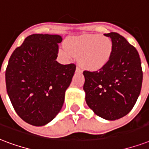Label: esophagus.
Here are the masks:
<instances>
[{"label":"esophagus","instance_id":"34e87169","mask_svg":"<svg viewBox=\"0 0 149 149\" xmlns=\"http://www.w3.org/2000/svg\"><path fill=\"white\" fill-rule=\"evenodd\" d=\"M76 72H81V70H80V68H79V67H77V69H76Z\"/></svg>","mask_w":149,"mask_h":149}]
</instances>
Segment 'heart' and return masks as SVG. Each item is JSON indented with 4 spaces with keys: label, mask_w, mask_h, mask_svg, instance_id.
Returning <instances> with one entry per match:
<instances>
[{
    "label": "heart",
    "mask_w": 149,
    "mask_h": 149,
    "mask_svg": "<svg viewBox=\"0 0 149 149\" xmlns=\"http://www.w3.org/2000/svg\"><path fill=\"white\" fill-rule=\"evenodd\" d=\"M67 60L79 56V63L83 69L96 71L109 61L112 53V43L107 37L96 34H84L67 40L66 47L59 50Z\"/></svg>",
    "instance_id": "heart-1"
}]
</instances>
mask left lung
<instances>
[{"instance_id":"left-lung-1","label":"left lung","mask_w":149,"mask_h":149,"mask_svg":"<svg viewBox=\"0 0 149 149\" xmlns=\"http://www.w3.org/2000/svg\"><path fill=\"white\" fill-rule=\"evenodd\" d=\"M111 38L109 61L98 71H84L85 100L100 117L116 120L128 114L140 95L143 72L138 51L117 33L104 34Z\"/></svg>"}]
</instances>
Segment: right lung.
<instances>
[{
  "instance_id": "add662e5",
  "label": "right lung",
  "mask_w": 149,
  "mask_h": 149,
  "mask_svg": "<svg viewBox=\"0 0 149 149\" xmlns=\"http://www.w3.org/2000/svg\"><path fill=\"white\" fill-rule=\"evenodd\" d=\"M59 35L32 34L10 57L5 72L7 92L19 116L40 127L62 109L76 65L56 61Z\"/></svg>"
}]
</instances>
